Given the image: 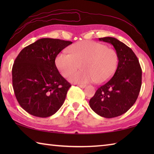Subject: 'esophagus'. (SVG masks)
<instances>
[{
  "mask_svg": "<svg viewBox=\"0 0 154 154\" xmlns=\"http://www.w3.org/2000/svg\"><path fill=\"white\" fill-rule=\"evenodd\" d=\"M77 85L79 87H80L81 88H85V86H86V85H82V84H78Z\"/></svg>",
  "mask_w": 154,
  "mask_h": 154,
  "instance_id": "obj_1",
  "label": "esophagus"
}]
</instances>
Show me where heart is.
Masks as SVG:
<instances>
[{"label": "heart", "instance_id": "obj_1", "mask_svg": "<svg viewBox=\"0 0 154 154\" xmlns=\"http://www.w3.org/2000/svg\"><path fill=\"white\" fill-rule=\"evenodd\" d=\"M69 54H58L55 59L57 69L62 76L67 77L80 65L81 71L72 74L70 82L85 84L94 81L104 83L113 77L118 66L119 57L115 49L92 41H83L71 45Z\"/></svg>", "mask_w": 154, "mask_h": 154}]
</instances>
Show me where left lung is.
I'll return each mask as SVG.
<instances>
[{
	"label": "left lung",
	"instance_id": "8db88e82",
	"mask_svg": "<svg viewBox=\"0 0 154 154\" xmlns=\"http://www.w3.org/2000/svg\"><path fill=\"white\" fill-rule=\"evenodd\" d=\"M98 40L113 46L119 63L113 76L98 88L89 104L100 116L116 118L126 113L136 102L141 87L142 70L133 51L124 43L109 36Z\"/></svg>",
	"mask_w": 154,
	"mask_h": 154
}]
</instances>
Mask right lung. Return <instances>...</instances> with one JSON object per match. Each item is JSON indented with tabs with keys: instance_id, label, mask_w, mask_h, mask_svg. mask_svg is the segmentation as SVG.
Wrapping results in <instances>:
<instances>
[{
	"instance_id": "obj_1",
	"label": "right lung",
	"mask_w": 154,
	"mask_h": 154,
	"mask_svg": "<svg viewBox=\"0 0 154 154\" xmlns=\"http://www.w3.org/2000/svg\"><path fill=\"white\" fill-rule=\"evenodd\" d=\"M72 43L43 38L18 54L12 68L13 88L20 105L28 113L48 118L63 105L71 85L60 74L55 59Z\"/></svg>"
}]
</instances>
